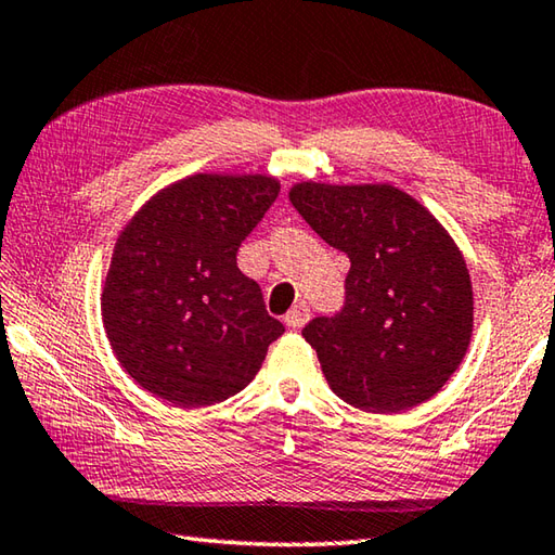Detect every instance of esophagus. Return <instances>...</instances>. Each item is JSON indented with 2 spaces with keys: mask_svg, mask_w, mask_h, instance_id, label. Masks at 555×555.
I'll return each mask as SVG.
<instances>
[{
  "mask_svg": "<svg viewBox=\"0 0 555 555\" xmlns=\"http://www.w3.org/2000/svg\"><path fill=\"white\" fill-rule=\"evenodd\" d=\"M308 320H310V308L306 304L294 306V308L286 312V318H284V322H286L291 330H300Z\"/></svg>",
  "mask_w": 555,
  "mask_h": 555,
  "instance_id": "1",
  "label": "esophagus"
}]
</instances>
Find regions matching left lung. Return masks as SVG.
<instances>
[{
	"label": "left lung",
	"instance_id": "8db88e82",
	"mask_svg": "<svg viewBox=\"0 0 555 555\" xmlns=\"http://www.w3.org/2000/svg\"><path fill=\"white\" fill-rule=\"evenodd\" d=\"M291 204L351 264L341 308L304 327L330 388L366 412L429 400L473 332L470 276L447 230L396 186L306 181Z\"/></svg>",
	"mask_w": 555,
	"mask_h": 555
}]
</instances>
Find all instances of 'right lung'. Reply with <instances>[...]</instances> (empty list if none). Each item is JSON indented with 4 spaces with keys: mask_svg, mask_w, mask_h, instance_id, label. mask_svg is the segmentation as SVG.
<instances>
[{
    "mask_svg": "<svg viewBox=\"0 0 555 555\" xmlns=\"http://www.w3.org/2000/svg\"><path fill=\"white\" fill-rule=\"evenodd\" d=\"M279 196L269 177L196 175L147 201L120 233L104 327L130 378L172 402H223L257 376L284 325L237 249Z\"/></svg>",
    "mask_w": 555,
    "mask_h": 555,
    "instance_id": "add662e5",
    "label": "right lung"
}]
</instances>
